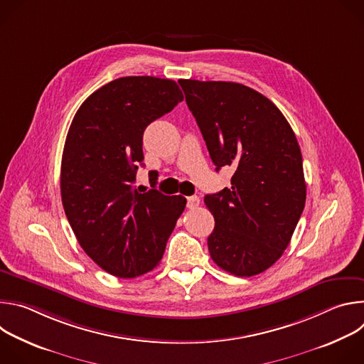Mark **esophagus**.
I'll use <instances>...</instances> for the list:
<instances>
[{
	"label": "esophagus",
	"instance_id": "esophagus-1",
	"mask_svg": "<svg viewBox=\"0 0 364 364\" xmlns=\"http://www.w3.org/2000/svg\"><path fill=\"white\" fill-rule=\"evenodd\" d=\"M198 204H200V198L197 196L187 197V207H188V209H197Z\"/></svg>",
	"mask_w": 364,
	"mask_h": 364
}]
</instances>
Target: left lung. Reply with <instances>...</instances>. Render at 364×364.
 I'll return each mask as SVG.
<instances>
[{"label": "left lung", "instance_id": "left-lung-1", "mask_svg": "<svg viewBox=\"0 0 364 364\" xmlns=\"http://www.w3.org/2000/svg\"><path fill=\"white\" fill-rule=\"evenodd\" d=\"M178 83L216 171L235 170L230 188L204 197L215 218L210 256L236 277L261 274L282 256L305 205L296 136L274 103L245 85Z\"/></svg>", "mask_w": 364, "mask_h": 364}]
</instances>
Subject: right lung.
I'll list each match as a JSON object with an SVG mask.
<instances>
[{
    "label": "right lung",
    "instance_id": "1",
    "mask_svg": "<svg viewBox=\"0 0 364 364\" xmlns=\"http://www.w3.org/2000/svg\"><path fill=\"white\" fill-rule=\"evenodd\" d=\"M183 100L170 79L127 76L93 92L69 128L60 191L72 230L92 261L118 278H135L161 261L186 207L183 196L135 187L142 164V135Z\"/></svg>",
    "mask_w": 364,
    "mask_h": 364
}]
</instances>
